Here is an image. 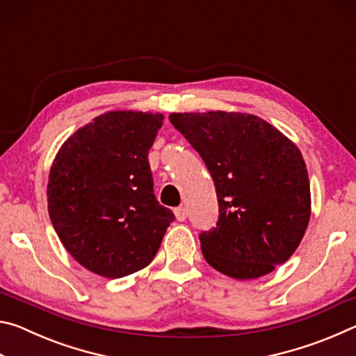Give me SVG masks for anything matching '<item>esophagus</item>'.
I'll list each match as a JSON object with an SVG mask.
<instances>
[{
    "label": "esophagus",
    "mask_w": 356,
    "mask_h": 356,
    "mask_svg": "<svg viewBox=\"0 0 356 356\" xmlns=\"http://www.w3.org/2000/svg\"><path fill=\"white\" fill-rule=\"evenodd\" d=\"M174 215H176V218L179 220V221H185V218H186V215H188V210H186L185 207H176L174 209Z\"/></svg>",
    "instance_id": "34e87169"
}]
</instances>
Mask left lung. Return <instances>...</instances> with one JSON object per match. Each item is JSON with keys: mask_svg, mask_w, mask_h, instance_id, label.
<instances>
[{"mask_svg": "<svg viewBox=\"0 0 356 356\" xmlns=\"http://www.w3.org/2000/svg\"><path fill=\"white\" fill-rule=\"evenodd\" d=\"M170 120L215 184L218 221L200 234L209 265L236 280L273 272L309 222V179L298 147L252 114L172 113Z\"/></svg>", "mask_w": 356, "mask_h": 356, "instance_id": "8db88e82", "label": "left lung"}]
</instances>
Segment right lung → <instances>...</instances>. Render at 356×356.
<instances>
[{"mask_svg":"<svg viewBox=\"0 0 356 356\" xmlns=\"http://www.w3.org/2000/svg\"><path fill=\"white\" fill-rule=\"evenodd\" d=\"M163 114L110 111L76 130L48 177V213L89 272L122 278L152 262L176 220L154 195L147 154Z\"/></svg>","mask_w":356,"mask_h":356,"instance_id":"right-lung-1","label":"right lung"}]
</instances>
